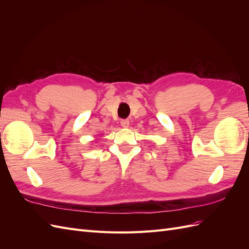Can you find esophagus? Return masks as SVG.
<instances>
[{"mask_svg": "<svg viewBox=\"0 0 249 249\" xmlns=\"http://www.w3.org/2000/svg\"><path fill=\"white\" fill-rule=\"evenodd\" d=\"M120 124H122L123 127H127L130 125L129 119H122V120H120Z\"/></svg>", "mask_w": 249, "mask_h": 249, "instance_id": "obj_1", "label": "esophagus"}]
</instances>
